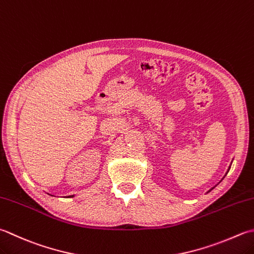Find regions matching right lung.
Wrapping results in <instances>:
<instances>
[{"mask_svg": "<svg viewBox=\"0 0 254 254\" xmlns=\"http://www.w3.org/2000/svg\"><path fill=\"white\" fill-rule=\"evenodd\" d=\"M71 197H72V196H71Z\"/></svg>", "mask_w": 254, "mask_h": 254, "instance_id": "1", "label": "right lung"}]
</instances>
